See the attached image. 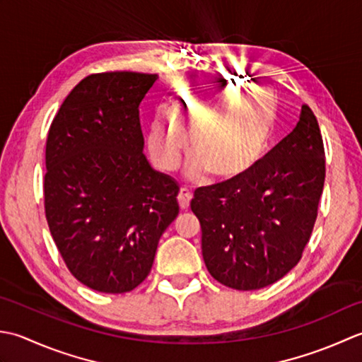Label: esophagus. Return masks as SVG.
<instances>
[{"instance_id": "obj_1", "label": "esophagus", "mask_w": 362, "mask_h": 362, "mask_svg": "<svg viewBox=\"0 0 362 362\" xmlns=\"http://www.w3.org/2000/svg\"><path fill=\"white\" fill-rule=\"evenodd\" d=\"M190 200H192V194L187 190V189H181L180 194H178V203H180V208L182 211H186L189 208L190 204Z\"/></svg>"}]
</instances>
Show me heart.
I'll return each instance as SVG.
<instances>
[{
  "mask_svg": "<svg viewBox=\"0 0 362 362\" xmlns=\"http://www.w3.org/2000/svg\"><path fill=\"white\" fill-rule=\"evenodd\" d=\"M228 79H202L175 88L164 114L151 122L150 151L164 172L180 165L189 134L192 178L208 172L214 180H234L252 170L267 151L276 128V101L265 90L233 95Z\"/></svg>",
  "mask_w": 362,
  "mask_h": 362,
  "instance_id": "1",
  "label": "heart"
}]
</instances>
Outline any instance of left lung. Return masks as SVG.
Here are the masks:
<instances>
[{
    "label": "left lung",
    "mask_w": 362,
    "mask_h": 362,
    "mask_svg": "<svg viewBox=\"0 0 362 362\" xmlns=\"http://www.w3.org/2000/svg\"><path fill=\"white\" fill-rule=\"evenodd\" d=\"M323 182L320 128L303 105L297 127L252 170L195 190L190 209L200 220L212 278L231 289L256 291L291 272L311 238Z\"/></svg>",
    "instance_id": "8db88e82"
}]
</instances>
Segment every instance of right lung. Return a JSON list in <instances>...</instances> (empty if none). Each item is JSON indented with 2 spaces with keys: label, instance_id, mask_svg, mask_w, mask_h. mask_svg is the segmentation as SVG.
<instances>
[{
  "label": "right lung",
  "instance_id": "right-lung-1",
  "mask_svg": "<svg viewBox=\"0 0 362 362\" xmlns=\"http://www.w3.org/2000/svg\"><path fill=\"white\" fill-rule=\"evenodd\" d=\"M158 75L84 78L51 123L45 216L70 274L93 291L129 292L148 276L180 186L144 154L139 105Z\"/></svg>",
  "mask_w": 362,
  "mask_h": 362
}]
</instances>
